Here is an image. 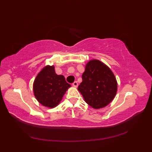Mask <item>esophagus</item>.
<instances>
[{
  "label": "esophagus",
  "mask_w": 152,
  "mask_h": 152,
  "mask_svg": "<svg viewBox=\"0 0 152 152\" xmlns=\"http://www.w3.org/2000/svg\"><path fill=\"white\" fill-rule=\"evenodd\" d=\"M78 82H74L72 83V86L74 87V88H77V87H78Z\"/></svg>",
  "instance_id": "esophagus-1"
}]
</instances>
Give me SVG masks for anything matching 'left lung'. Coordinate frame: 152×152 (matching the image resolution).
Instances as JSON below:
<instances>
[{
    "mask_svg": "<svg viewBox=\"0 0 152 152\" xmlns=\"http://www.w3.org/2000/svg\"><path fill=\"white\" fill-rule=\"evenodd\" d=\"M82 78L78 89L92 108L105 107L112 101L118 84L114 74L106 64L99 60L90 61Z\"/></svg>",
    "mask_w": 152,
    "mask_h": 152,
    "instance_id": "left-lung-1",
    "label": "left lung"
}]
</instances>
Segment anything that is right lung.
<instances>
[{
  "label": "right lung",
  "instance_id": "add662e5",
  "mask_svg": "<svg viewBox=\"0 0 152 152\" xmlns=\"http://www.w3.org/2000/svg\"><path fill=\"white\" fill-rule=\"evenodd\" d=\"M70 86L63 76L56 73L53 66H46L34 80L33 91L35 97L40 104L54 108L60 102Z\"/></svg>",
  "mask_w": 152,
  "mask_h": 152
}]
</instances>
